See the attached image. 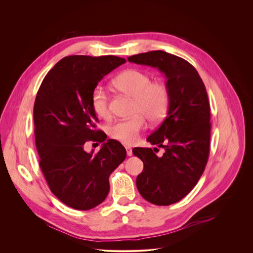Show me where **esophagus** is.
Segmentation results:
<instances>
[{
    "label": "esophagus",
    "instance_id": "esophagus-1",
    "mask_svg": "<svg viewBox=\"0 0 253 253\" xmlns=\"http://www.w3.org/2000/svg\"><path fill=\"white\" fill-rule=\"evenodd\" d=\"M126 151H127V156H132L133 155V152H132L131 148H126Z\"/></svg>",
    "mask_w": 253,
    "mask_h": 253
}]
</instances>
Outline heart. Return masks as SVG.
<instances>
[{
    "label": "heart",
    "instance_id": "obj_1",
    "mask_svg": "<svg viewBox=\"0 0 253 253\" xmlns=\"http://www.w3.org/2000/svg\"><path fill=\"white\" fill-rule=\"evenodd\" d=\"M112 84L118 91L134 99L132 114L135 116L114 123L108 129V133L111 138L131 145L145 127L144 118L157 123L166 116L170 101L169 89L162 82H152L149 74L138 69L123 71L114 78ZM91 106L98 117L110 118L109 98L102 87H96L92 91Z\"/></svg>",
    "mask_w": 253,
    "mask_h": 253
}]
</instances>
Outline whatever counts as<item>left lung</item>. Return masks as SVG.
Instances as JSON below:
<instances>
[{"label":"left lung","instance_id":"1","mask_svg":"<svg viewBox=\"0 0 253 253\" xmlns=\"http://www.w3.org/2000/svg\"><path fill=\"white\" fill-rule=\"evenodd\" d=\"M128 61L157 68L167 80V117L147 138L165 151L158 157L151 148H134L133 154L144 164L136 179L142 197L155 205H170L194 188L207 164L211 129L207 92L196 69L175 55L151 51Z\"/></svg>","mask_w":253,"mask_h":253}]
</instances>
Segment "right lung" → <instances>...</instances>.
<instances>
[{
    "label": "right lung",
    "mask_w": 253,
    "mask_h": 253,
    "mask_svg": "<svg viewBox=\"0 0 253 253\" xmlns=\"http://www.w3.org/2000/svg\"><path fill=\"white\" fill-rule=\"evenodd\" d=\"M126 62L116 56L74 55L60 60L44 78L34 104L35 141L40 167L53 194L77 210H89L109 193V176L126 150L95 130L91 106L94 88ZM88 140L102 143L99 152L84 151Z\"/></svg>",
    "instance_id": "obj_1"
}]
</instances>
